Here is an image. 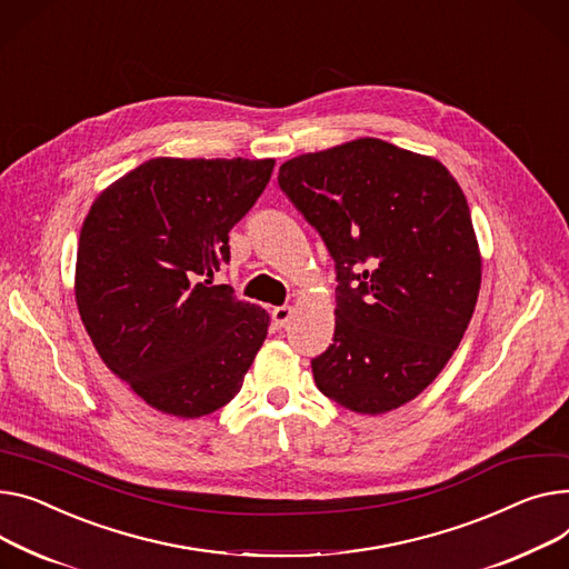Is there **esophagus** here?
<instances>
[{
	"instance_id": "esophagus-1",
	"label": "esophagus",
	"mask_w": 569,
	"mask_h": 569,
	"mask_svg": "<svg viewBox=\"0 0 569 569\" xmlns=\"http://www.w3.org/2000/svg\"><path fill=\"white\" fill-rule=\"evenodd\" d=\"M290 316H292V307H277L274 311H272V320H274V325L281 329V327H286V322L290 320Z\"/></svg>"
}]
</instances>
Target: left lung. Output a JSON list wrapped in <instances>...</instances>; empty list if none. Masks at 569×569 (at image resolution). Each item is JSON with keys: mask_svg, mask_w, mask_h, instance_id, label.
<instances>
[{"mask_svg": "<svg viewBox=\"0 0 569 569\" xmlns=\"http://www.w3.org/2000/svg\"><path fill=\"white\" fill-rule=\"evenodd\" d=\"M279 187L336 270L333 343L318 389L359 413L419 396L458 350L480 290L471 212L448 169L382 139L288 160Z\"/></svg>", "mask_w": 569, "mask_h": 569, "instance_id": "left-lung-1", "label": "left lung"}]
</instances>
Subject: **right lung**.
Returning <instances> with one entry per match:
<instances>
[{"label":"right lung","instance_id":"right-lung-1","mask_svg":"<svg viewBox=\"0 0 569 569\" xmlns=\"http://www.w3.org/2000/svg\"><path fill=\"white\" fill-rule=\"evenodd\" d=\"M274 160H148L91 206L74 299L107 368L150 407L199 419L231 402L268 336L264 309L212 279Z\"/></svg>","mask_w":569,"mask_h":569}]
</instances>
